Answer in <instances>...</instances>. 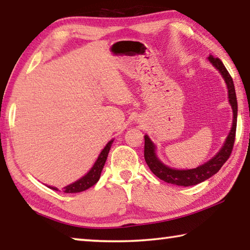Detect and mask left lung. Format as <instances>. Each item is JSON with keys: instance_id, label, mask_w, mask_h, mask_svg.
<instances>
[{"instance_id": "obj_1", "label": "left lung", "mask_w": 250, "mask_h": 250, "mask_svg": "<svg viewBox=\"0 0 250 250\" xmlns=\"http://www.w3.org/2000/svg\"><path fill=\"white\" fill-rule=\"evenodd\" d=\"M214 68H216L226 83L228 92V103H229L232 110V124L229 133H228L225 142L216 154L209 159L207 162L201 164L195 168H174L164 164L156 154V146L149 138V135H145V159L154 175H156L167 183H171L177 186H192L196 185L201 182H204L207 179L221 170L223 164L226 162L231 153L232 146H234L236 125H237V98L235 92V86L232 83L230 75L228 74L221 59L215 58L213 55H209L207 58Z\"/></svg>"}]
</instances>
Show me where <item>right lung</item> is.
Instances as JSON below:
<instances>
[{"label":"right lung","instance_id":"obj_1","mask_svg":"<svg viewBox=\"0 0 250 250\" xmlns=\"http://www.w3.org/2000/svg\"><path fill=\"white\" fill-rule=\"evenodd\" d=\"M112 142H113V139L112 140H110L107 145H105V146L104 147L103 151L100 152V154L98 155V158H97V160L95 161L94 166L91 167L90 170L88 171L83 176L80 177L79 180L75 181V182H73V183H70L69 185L65 186V188H62V192L64 193H79V192L86 191V189L91 188L92 185H95L100 179L101 171H103L105 161H107L108 153L110 151V147H111V146H112ZM48 188L54 189V191H59V189L57 188H55V186H48Z\"/></svg>","mask_w":250,"mask_h":250}]
</instances>
